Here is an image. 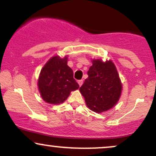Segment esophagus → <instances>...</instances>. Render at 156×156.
Instances as JSON below:
<instances>
[{"mask_svg":"<svg viewBox=\"0 0 156 156\" xmlns=\"http://www.w3.org/2000/svg\"><path fill=\"white\" fill-rule=\"evenodd\" d=\"M78 84H79V86L80 87V86H82V84H83V80H78Z\"/></svg>","mask_w":156,"mask_h":156,"instance_id":"esophagus-1","label":"esophagus"}]
</instances>
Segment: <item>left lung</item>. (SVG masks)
Segmentation results:
<instances>
[{"label":"left lung","mask_w":156,"mask_h":156,"mask_svg":"<svg viewBox=\"0 0 156 156\" xmlns=\"http://www.w3.org/2000/svg\"><path fill=\"white\" fill-rule=\"evenodd\" d=\"M87 72L88 78L80 87L86 104L97 113L114 106L121 96L122 86L114 64L111 60L93 59Z\"/></svg>","instance_id":"1"}]
</instances>
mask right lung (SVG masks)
Wrapping results in <instances>:
<instances>
[{"mask_svg": "<svg viewBox=\"0 0 156 156\" xmlns=\"http://www.w3.org/2000/svg\"><path fill=\"white\" fill-rule=\"evenodd\" d=\"M67 56L54 55L41 69L38 89L44 101L50 104L64 103L72 91L79 88L73 78V71L67 65Z\"/></svg>", "mask_w": 156, "mask_h": 156, "instance_id": "1", "label": "right lung"}]
</instances>
